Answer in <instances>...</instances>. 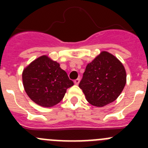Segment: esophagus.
<instances>
[{"label": "esophagus", "instance_id": "34e87169", "mask_svg": "<svg viewBox=\"0 0 148 148\" xmlns=\"http://www.w3.org/2000/svg\"><path fill=\"white\" fill-rule=\"evenodd\" d=\"M79 82H80V79H79V78H77V79H75V80L74 81V83H75V84H76V85H78V84H79Z\"/></svg>", "mask_w": 148, "mask_h": 148}]
</instances>
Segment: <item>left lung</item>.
I'll list each match as a JSON object with an SVG mask.
<instances>
[{
	"label": "left lung",
	"mask_w": 148,
	"mask_h": 148,
	"mask_svg": "<svg viewBox=\"0 0 148 148\" xmlns=\"http://www.w3.org/2000/svg\"><path fill=\"white\" fill-rule=\"evenodd\" d=\"M126 77L121 61L104 51L87 65L79 87L90 104L103 107L119 96L126 84Z\"/></svg>",
	"instance_id": "8db88e82"
}]
</instances>
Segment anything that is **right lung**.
Listing matches in <instances>:
<instances>
[{
	"label": "right lung",
	"instance_id": "obj_1",
	"mask_svg": "<svg viewBox=\"0 0 148 148\" xmlns=\"http://www.w3.org/2000/svg\"><path fill=\"white\" fill-rule=\"evenodd\" d=\"M23 84L29 97L37 104L50 108L59 103L74 84L58 62L40 56L23 70Z\"/></svg>",
	"mask_w": 148,
	"mask_h": 148
}]
</instances>
